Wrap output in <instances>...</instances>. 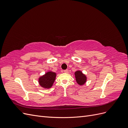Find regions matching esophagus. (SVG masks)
Listing matches in <instances>:
<instances>
[{"instance_id":"1","label":"esophagus","mask_w":128,"mask_h":128,"mask_svg":"<svg viewBox=\"0 0 128 128\" xmlns=\"http://www.w3.org/2000/svg\"><path fill=\"white\" fill-rule=\"evenodd\" d=\"M68 72H69V70H68V69H66V70H64V72H65V73H68Z\"/></svg>"}]
</instances>
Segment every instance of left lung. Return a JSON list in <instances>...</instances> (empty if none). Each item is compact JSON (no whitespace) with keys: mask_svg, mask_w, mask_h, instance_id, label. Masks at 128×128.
I'll use <instances>...</instances> for the list:
<instances>
[{"mask_svg":"<svg viewBox=\"0 0 128 128\" xmlns=\"http://www.w3.org/2000/svg\"><path fill=\"white\" fill-rule=\"evenodd\" d=\"M76 77V80L77 83L80 85H83L86 82V76L80 71H77L75 73Z\"/></svg>","mask_w":128,"mask_h":128,"instance_id":"8db88e82","label":"left lung"}]
</instances>
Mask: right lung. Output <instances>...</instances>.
<instances>
[{
	"instance_id": "add662e5",
	"label": "right lung",
	"mask_w": 128,
	"mask_h": 128,
	"mask_svg": "<svg viewBox=\"0 0 128 128\" xmlns=\"http://www.w3.org/2000/svg\"><path fill=\"white\" fill-rule=\"evenodd\" d=\"M56 76V73L53 72H48L39 79L40 85L44 88H50L52 86L53 82H54Z\"/></svg>"
}]
</instances>
